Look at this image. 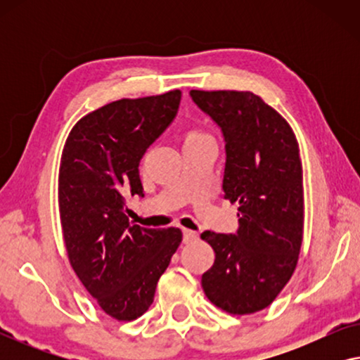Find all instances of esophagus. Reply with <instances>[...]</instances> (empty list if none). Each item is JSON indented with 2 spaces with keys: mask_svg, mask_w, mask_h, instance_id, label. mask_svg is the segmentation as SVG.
<instances>
[{
  "mask_svg": "<svg viewBox=\"0 0 360 360\" xmlns=\"http://www.w3.org/2000/svg\"><path fill=\"white\" fill-rule=\"evenodd\" d=\"M181 233H184V243H186V244L198 238V234H196L195 231H191V229L184 228V229H181Z\"/></svg>",
  "mask_w": 360,
  "mask_h": 360,
  "instance_id": "34e87169",
  "label": "esophagus"
}]
</instances>
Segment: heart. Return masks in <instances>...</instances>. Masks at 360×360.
Wrapping results in <instances>:
<instances>
[{"label":"heart","mask_w":360,"mask_h":360,"mask_svg":"<svg viewBox=\"0 0 360 360\" xmlns=\"http://www.w3.org/2000/svg\"><path fill=\"white\" fill-rule=\"evenodd\" d=\"M193 136H198V134H191V136H190V137H193Z\"/></svg>","instance_id":"heart-1"}]
</instances>
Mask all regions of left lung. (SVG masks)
I'll return each mask as SVG.
<instances>
[{
    "label": "left lung",
    "instance_id": "1",
    "mask_svg": "<svg viewBox=\"0 0 360 360\" xmlns=\"http://www.w3.org/2000/svg\"><path fill=\"white\" fill-rule=\"evenodd\" d=\"M190 96L221 129L224 198L239 203L234 234H201L216 254L213 267L201 275V285L224 311H260L287 285L302 248L298 142L288 122L254 93L191 90Z\"/></svg>",
    "mask_w": 360,
    "mask_h": 360
}]
</instances>
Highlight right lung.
<instances>
[{
	"label": "right lung",
	"instance_id": "obj_1",
	"mask_svg": "<svg viewBox=\"0 0 360 360\" xmlns=\"http://www.w3.org/2000/svg\"><path fill=\"white\" fill-rule=\"evenodd\" d=\"M181 91L117 100L73 126L58 172L68 259L103 311L120 321L146 313L181 243L179 228L147 229L126 214V191L144 196L139 162L174 122Z\"/></svg>",
	"mask_w": 360,
	"mask_h": 360
}]
</instances>
